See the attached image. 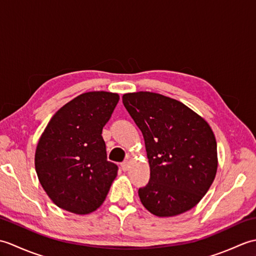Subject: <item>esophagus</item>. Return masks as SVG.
<instances>
[{
	"label": "esophagus",
	"instance_id": "esophagus-1",
	"mask_svg": "<svg viewBox=\"0 0 256 256\" xmlns=\"http://www.w3.org/2000/svg\"><path fill=\"white\" fill-rule=\"evenodd\" d=\"M121 167H122V170H123L124 172L128 170V168H130V162H128V160H125V162H123L122 164H121Z\"/></svg>",
	"mask_w": 256,
	"mask_h": 256
}]
</instances>
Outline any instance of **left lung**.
Masks as SVG:
<instances>
[{
  "instance_id": "8db88e82",
  "label": "left lung",
  "mask_w": 256,
  "mask_h": 256,
  "mask_svg": "<svg viewBox=\"0 0 256 256\" xmlns=\"http://www.w3.org/2000/svg\"><path fill=\"white\" fill-rule=\"evenodd\" d=\"M145 140L150 178L140 202L157 216H175L197 204L216 178L218 152L206 120L180 101L150 91L122 96Z\"/></svg>"
}]
</instances>
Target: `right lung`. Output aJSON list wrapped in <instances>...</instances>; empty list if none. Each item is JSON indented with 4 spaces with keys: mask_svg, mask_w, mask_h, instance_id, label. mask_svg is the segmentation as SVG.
Returning <instances> with one entry per match:
<instances>
[{
    "mask_svg": "<svg viewBox=\"0 0 256 256\" xmlns=\"http://www.w3.org/2000/svg\"><path fill=\"white\" fill-rule=\"evenodd\" d=\"M118 99L113 92H84L59 108L42 133L35 170L59 208L88 214L104 201L118 166L106 160L101 134Z\"/></svg>",
    "mask_w": 256,
    "mask_h": 256,
    "instance_id": "obj_1",
    "label": "right lung"
}]
</instances>
